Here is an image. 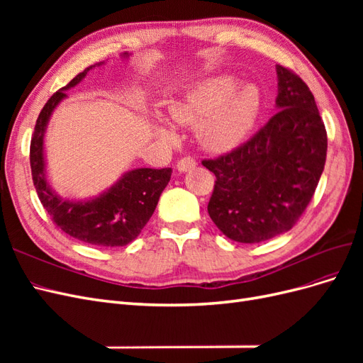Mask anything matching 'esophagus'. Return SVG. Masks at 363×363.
Here are the masks:
<instances>
[{"label":"esophagus","instance_id":"esophagus-1","mask_svg":"<svg viewBox=\"0 0 363 363\" xmlns=\"http://www.w3.org/2000/svg\"><path fill=\"white\" fill-rule=\"evenodd\" d=\"M196 160L194 157H183L177 162V171L179 172H188L195 168Z\"/></svg>","mask_w":363,"mask_h":363}]
</instances>
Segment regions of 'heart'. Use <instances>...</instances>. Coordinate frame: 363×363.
Here are the masks:
<instances>
[{
	"label": "heart",
	"mask_w": 363,
	"mask_h": 363,
	"mask_svg": "<svg viewBox=\"0 0 363 363\" xmlns=\"http://www.w3.org/2000/svg\"><path fill=\"white\" fill-rule=\"evenodd\" d=\"M233 77H212L188 87L168 104V115L182 125L199 124L196 138L211 152L235 148L255 125L260 112V91L255 84H242ZM156 135L174 142V131L163 121H155Z\"/></svg>",
	"instance_id": "b5f03b06"
}]
</instances>
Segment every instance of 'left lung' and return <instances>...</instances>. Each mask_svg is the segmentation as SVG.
Segmentation results:
<instances>
[{"instance_id":"8db88e82","label":"left lung","mask_w":363,"mask_h":363,"mask_svg":"<svg viewBox=\"0 0 363 363\" xmlns=\"http://www.w3.org/2000/svg\"><path fill=\"white\" fill-rule=\"evenodd\" d=\"M274 115L244 145L203 160L216 182L208 216L228 239L257 244L289 232L324 171L327 133L307 84L276 65Z\"/></svg>"}]
</instances>
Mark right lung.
<instances>
[{
    "label": "right lung",
    "mask_w": 363,
    "mask_h": 363,
    "mask_svg": "<svg viewBox=\"0 0 363 363\" xmlns=\"http://www.w3.org/2000/svg\"><path fill=\"white\" fill-rule=\"evenodd\" d=\"M130 56L128 52L121 54V57L125 60ZM101 65L104 62L95 63L74 77L43 106L36 121L35 135L31 138L30 164L33 183L42 206L65 233L91 245L124 247L139 236L140 230L155 213L160 194L167 188L172 169H130L101 194L83 200H69L63 199L51 188L43 145L50 119L57 106L68 98L67 91L82 83L87 72Z\"/></svg>",
    "instance_id": "right-lung-1"
}]
</instances>
